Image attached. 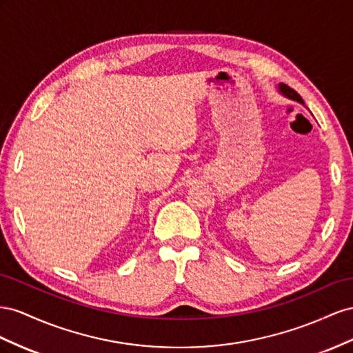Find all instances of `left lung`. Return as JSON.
Listing matches in <instances>:
<instances>
[{"label": "left lung", "instance_id": "left-lung-1", "mask_svg": "<svg viewBox=\"0 0 353 353\" xmlns=\"http://www.w3.org/2000/svg\"><path fill=\"white\" fill-rule=\"evenodd\" d=\"M278 88H279V92L283 93L285 97H288V99H291V100H296V102H299V103H301V105H305L303 99L300 97V94L296 92V90H293V88L288 87L287 84H283V83H281V84L278 85Z\"/></svg>", "mask_w": 353, "mask_h": 353}]
</instances>
